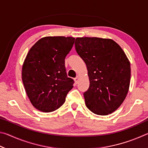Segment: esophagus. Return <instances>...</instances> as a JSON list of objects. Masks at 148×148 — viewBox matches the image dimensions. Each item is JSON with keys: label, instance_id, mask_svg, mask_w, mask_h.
Masks as SVG:
<instances>
[{"label": "esophagus", "instance_id": "esophagus-1", "mask_svg": "<svg viewBox=\"0 0 148 148\" xmlns=\"http://www.w3.org/2000/svg\"><path fill=\"white\" fill-rule=\"evenodd\" d=\"M78 81H79V77H76L74 78V82H75V84H77L78 83Z\"/></svg>", "mask_w": 148, "mask_h": 148}]
</instances>
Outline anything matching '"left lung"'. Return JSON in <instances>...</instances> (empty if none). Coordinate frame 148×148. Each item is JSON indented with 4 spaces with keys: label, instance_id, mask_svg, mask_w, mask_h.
I'll list each match as a JSON object with an SVG mask.
<instances>
[{
    "label": "left lung",
    "instance_id": "obj_1",
    "mask_svg": "<svg viewBox=\"0 0 148 148\" xmlns=\"http://www.w3.org/2000/svg\"><path fill=\"white\" fill-rule=\"evenodd\" d=\"M75 47L86 64L89 87L84 93L86 105L97 115L106 116L121 106L128 93L131 64L113 40L76 38Z\"/></svg>",
    "mask_w": 148,
    "mask_h": 148
}]
</instances>
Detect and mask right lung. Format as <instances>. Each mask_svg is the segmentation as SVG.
Segmentation results:
<instances>
[{
    "label": "right lung",
    "instance_id": "right-lung-1",
    "mask_svg": "<svg viewBox=\"0 0 148 148\" xmlns=\"http://www.w3.org/2000/svg\"><path fill=\"white\" fill-rule=\"evenodd\" d=\"M74 40L73 37H44L32 46L25 59L22 81L32 106L40 111L58 109L73 87L74 80L67 76L64 59Z\"/></svg>",
    "mask_w": 148,
    "mask_h": 148
}]
</instances>
